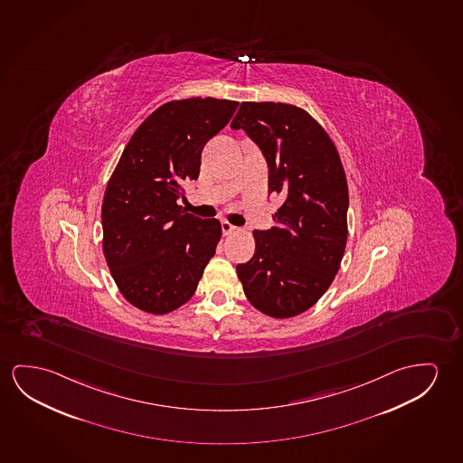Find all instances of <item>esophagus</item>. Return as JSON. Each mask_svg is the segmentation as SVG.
I'll use <instances>...</instances> for the list:
<instances>
[{
  "instance_id": "1",
  "label": "esophagus",
  "mask_w": 463,
  "mask_h": 463,
  "mask_svg": "<svg viewBox=\"0 0 463 463\" xmlns=\"http://www.w3.org/2000/svg\"><path fill=\"white\" fill-rule=\"evenodd\" d=\"M221 229H222V234L229 235L232 234V232H235L237 231V228L235 226H232L231 222H228V221H222L221 222Z\"/></svg>"
}]
</instances>
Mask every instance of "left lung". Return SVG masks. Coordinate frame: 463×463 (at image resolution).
<instances>
[{"mask_svg":"<svg viewBox=\"0 0 463 463\" xmlns=\"http://www.w3.org/2000/svg\"><path fill=\"white\" fill-rule=\"evenodd\" d=\"M242 128L269 166V193L284 199L274 228L255 231V255L237 264L258 311L287 319L327 292L348 239V183L326 129L307 110L282 102H242L231 123Z\"/></svg>","mask_w":463,"mask_h":463,"instance_id":"1","label":"left lung"}]
</instances>
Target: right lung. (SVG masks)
Masks as SVG:
<instances>
[{"label": "right lung", "instance_id": "right-lung-1", "mask_svg": "<svg viewBox=\"0 0 463 463\" xmlns=\"http://www.w3.org/2000/svg\"><path fill=\"white\" fill-rule=\"evenodd\" d=\"M237 100L191 98L158 107L136 129L107 183L102 250L121 295L150 314L193 297L221 239L220 221L185 213L184 184L199 178L205 144Z\"/></svg>", "mask_w": 463, "mask_h": 463}]
</instances>
